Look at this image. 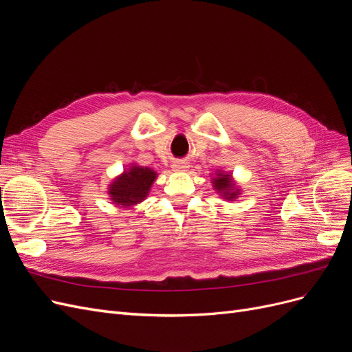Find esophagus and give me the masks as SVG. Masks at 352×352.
I'll use <instances>...</instances> for the list:
<instances>
[{
	"label": "esophagus",
	"mask_w": 352,
	"mask_h": 352,
	"mask_svg": "<svg viewBox=\"0 0 352 352\" xmlns=\"http://www.w3.org/2000/svg\"><path fill=\"white\" fill-rule=\"evenodd\" d=\"M189 167L188 162H185V160H177V162H175L172 164V168L175 170V172H186Z\"/></svg>",
	"instance_id": "esophagus-1"
}]
</instances>
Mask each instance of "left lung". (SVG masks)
I'll return each instance as SVG.
<instances>
[{
  "label": "left lung",
  "mask_w": 352,
  "mask_h": 352,
  "mask_svg": "<svg viewBox=\"0 0 352 352\" xmlns=\"http://www.w3.org/2000/svg\"><path fill=\"white\" fill-rule=\"evenodd\" d=\"M211 185L212 189L226 201H235L242 194V189L236 185L232 173L225 172V170H216L214 176L211 177Z\"/></svg>",
  "instance_id": "8db88e82"
}]
</instances>
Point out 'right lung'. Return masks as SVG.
I'll return each mask as SVG.
<instances>
[{
    "mask_svg": "<svg viewBox=\"0 0 352 352\" xmlns=\"http://www.w3.org/2000/svg\"><path fill=\"white\" fill-rule=\"evenodd\" d=\"M157 172L151 167L127 164L123 172L109 184L107 194L116 206L131 208L146 199L150 189L157 179Z\"/></svg>",
    "mask_w": 352,
    "mask_h": 352,
    "instance_id": "1",
    "label": "right lung"
}]
</instances>
